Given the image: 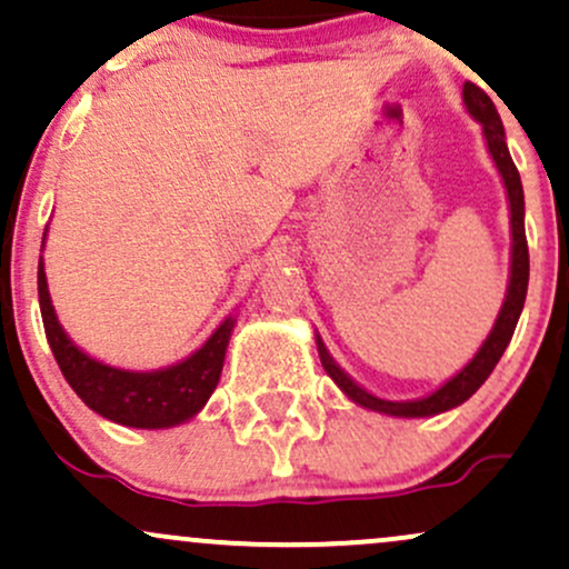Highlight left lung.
I'll return each mask as SVG.
<instances>
[{
  "label": "left lung",
  "instance_id": "1",
  "mask_svg": "<svg viewBox=\"0 0 569 569\" xmlns=\"http://www.w3.org/2000/svg\"><path fill=\"white\" fill-rule=\"evenodd\" d=\"M462 101H466L468 112L485 126L489 154H492L495 166H498L502 184H506V192H508V202H511V234H513L511 283H508L506 302H502V310L498 321H495V329L489 331L485 345H481L479 352L473 356V361L468 363L460 375H455L447 385H441L436 393L417 398V401H385V398H377L367 393L363 388H358V385L352 382L335 361H331L329 352L323 348V342L318 339V356H321L326 375H329L331 380H335L356 403H361V407L375 409V411H385V415H393V417L439 415V411L460 407L462 401H468V398L485 385L487 377L492 375V369L498 367L500 356L506 352L508 342H511L516 321H519L521 307H525L527 283H530V251H527V234H525V189H521L519 171H516L511 152H508L506 147V130H502L500 114L498 109H495L492 98H489L485 90L473 82L462 84Z\"/></svg>",
  "mask_w": 569,
  "mask_h": 569
}]
</instances>
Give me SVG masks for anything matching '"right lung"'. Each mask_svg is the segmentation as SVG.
Returning a JSON list of instances; mask_svg holds the SVG:
<instances>
[{"mask_svg": "<svg viewBox=\"0 0 569 569\" xmlns=\"http://www.w3.org/2000/svg\"><path fill=\"white\" fill-rule=\"evenodd\" d=\"M37 289L44 335H48L58 367L71 390L98 415L128 428H171L206 407L219 382L221 367H224L227 342H230L234 326L232 318H227L187 361L162 371H126L84 356L63 335L53 305H50L42 262L37 272Z\"/></svg>", "mask_w": 569, "mask_h": 569, "instance_id": "obj_1", "label": "right lung"}]
</instances>
